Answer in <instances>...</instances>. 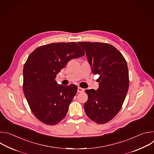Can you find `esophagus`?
Instances as JSON below:
<instances>
[{
	"mask_svg": "<svg viewBox=\"0 0 154 154\" xmlns=\"http://www.w3.org/2000/svg\"><path fill=\"white\" fill-rule=\"evenodd\" d=\"M77 92L78 93H83V92H84V89L82 88H80V87H78Z\"/></svg>",
	"mask_w": 154,
	"mask_h": 154,
	"instance_id": "34e87169",
	"label": "esophagus"
}]
</instances>
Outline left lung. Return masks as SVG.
<instances>
[{
  "label": "left lung",
  "mask_w": 154,
  "mask_h": 154,
  "mask_svg": "<svg viewBox=\"0 0 154 154\" xmlns=\"http://www.w3.org/2000/svg\"><path fill=\"white\" fill-rule=\"evenodd\" d=\"M78 44L86 52L92 73L100 75L98 90L85 91L88 96L84 104L85 113L97 124H105L120 111L128 90L126 60L109 44L86 41Z\"/></svg>",
  "instance_id": "1"
}]
</instances>
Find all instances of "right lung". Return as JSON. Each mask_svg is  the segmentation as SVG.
Here are the masks:
<instances>
[{"mask_svg":"<svg viewBox=\"0 0 154 154\" xmlns=\"http://www.w3.org/2000/svg\"><path fill=\"white\" fill-rule=\"evenodd\" d=\"M85 55L75 42L51 43L37 48L29 56L23 69V91L35 116L54 125L66 115L77 86L58 85L57 74L72 58Z\"/></svg>","mask_w":154,"mask_h":154,"instance_id":"right-lung-1","label":"right lung"}]
</instances>
